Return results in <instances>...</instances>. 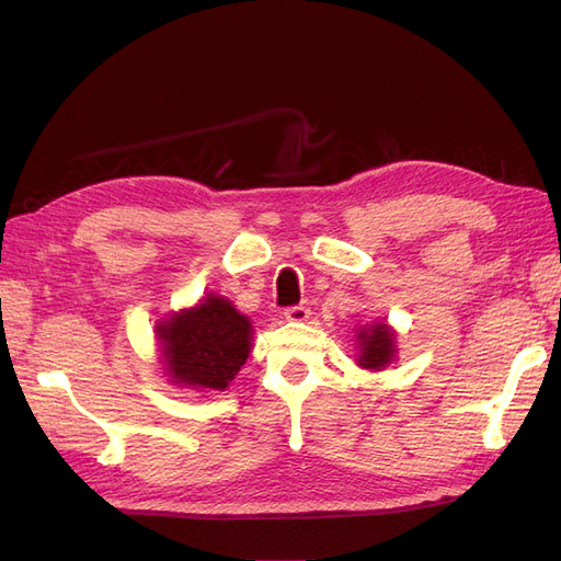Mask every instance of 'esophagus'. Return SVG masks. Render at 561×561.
I'll return each instance as SVG.
<instances>
[{"label":"esophagus","instance_id":"1","mask_svg":"<svg viewBox=\"0 0 561 561\" xmlns=\"http://www.w3.org/2000/svg\"><path fill=\"white\" fill-rule=\"evenodd\" d=\"M285 318L290 320V322H304V320L309 318V309L301 307V304H299V307H287L285 309Z\"/></svg>","mask_w":561,"mask_h":561}]
</instances>
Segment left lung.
<instances>
[{
  "mask_svg": "<svg viewBox=\"0 0 561 561\" xmlns=\"http://www.w3.org/2000/svg\"><path fill=\"white\" fill-rule=\"evenodd\" d=\"M396 353V336L390 332L383 322H377L369 330L360 332V358L358 363L369 369H381L390 360H393Z\"/></svg>",
  "mask_w": 561,
  "mask_h": 561,
  "instance_id": "8db88e82",
  "label": "left lung"
}]
</instances>
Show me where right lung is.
I'll use <instances>...</instances> for the list:
<instances>
[{
	"mask_svg": "<svg viewBox=\"0 0 561 561\" xmlns=\"http://www.w3.org/2000/svg\"><path fill=\"white\" fill-rule=\"evenodd\" d=\"M159 336L175 383L225 390L248 360L252 328L231 301L210 295L196 309L165 320Z\"/></svg>",
	"mask_w": 561,
	"mask_h": 561,
	"instance_id": "add662e5",
	"label": "right lung"
}]
</instances>
